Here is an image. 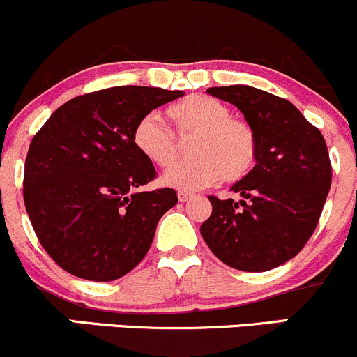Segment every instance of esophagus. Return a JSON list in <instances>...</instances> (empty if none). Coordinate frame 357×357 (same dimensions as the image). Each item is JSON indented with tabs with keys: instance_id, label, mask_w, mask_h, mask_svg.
<instances>
[{
	"instance_id": "esophagus-1",
	"label": "esophagus",
	"mask_w": 357,
	"mask_h": 357,
	"mask_svg": "<svg viewBox=\"0 0 357 357\" xmlns=\"http://www.w3.org/2000/svg\"><path fill=\"white\" fill-rule=\"evenodd\" d=\"M178 198H179V202H183V204H185V202H188V200H191V198H193V195L188 193V191H179Z\"/></svg>"
}]
</instances>
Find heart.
Here are the masks:
<instances>
[{"label": "heart", "mask_w": 357, "mask_h": 357, "mask_svg": "<svg viewBox=\"0 0 357 357\" xmlns=\"http://www.w3.org/2000/svg\"><path fill=\"white\" fill-rule=\"evenodd\" d=\"M176 133L193 137L191 159L174 164L162 176V183L181 191H197L213 185L220 178L234 183L250 174L257 162V135L246 121L232 118L224 102L204 93H193L167 109ZM133 145L138 152L159 167L171 166L179 153V145L153 114L135 125Z\"/></svg>", "instance_id": "1"}]
</instances>
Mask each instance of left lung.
<instances>
[{
    "label": "left lung",
    "mask_w": 357,
    "mask_h": 357,
    "mask_svg": "<svg viewBox=\"0 0 357 357\" xmlns=\"http://www.w3.org/2000/svg\"><path fill=\"white\" fill-rule=\"evenodd\" d=\"M234 104L257 135V164L231 186L241 200L208 197L200 232L232 268L267 272L294 258L313 234L332 183L328 150L294 104L250 85L210 87Z\"/></svg>",
    "instance_id": "obj_1"
}]
</instances>
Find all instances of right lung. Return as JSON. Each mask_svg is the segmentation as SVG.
Wrapping results in <instances>:
<instances>
[{"label":"right lung","instance_id":"1","mask_svg":"<svg viewBox=\"0 0 357 357\" xmlns=\"http://www.w3.org/2000/svg\"><path fill=\"white\" fill-rule=\"evenodd\" d=\"M181 96L135 85L97 90L58 107L32 138L25 208L40 245L71 275L116 280L147 255L178 195L140 190L155 178V167L133 145V130Z\"/></svg>","mask_w":357,"mask_h":357}]
</instances>
